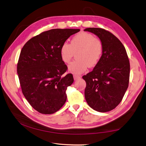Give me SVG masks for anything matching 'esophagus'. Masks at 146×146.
I'll return each instance as SVG.
<instances>
[{
    "instance_id": "obj_1",
    "label": "esophagus",
    "mask_w": 146,
    "mask_h": 146,
    "mask_svg": "<svg viewBox=\"0 0 146 146\" xmlns=\"http://www.w3.org/2000/svg\"><path fill=\"white\" fill-rule=\"evenodd\" d=\"M73 78H74V80H78L79 79H80V76H78V75L74 74L73 75Z\"/></svg>"
}]
</instances>
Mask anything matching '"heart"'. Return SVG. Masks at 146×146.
Listing matches in <instances>:
<instances>
[{
    "instance_id": "heart-1",
    "label": "heart",
    "mask_w": 146,
    "mask_h": 146,
    "mask_svg": "<svg viewBox=\"0 0 146 146\" xmlns=\"http://www.w3.org/2000/svg\"><path fill=\"white\" fill-rule=\"evenodd\" d=\"M102 41L92 34L81 32L74 36L70 43L64 42L60 48V55L62 61L69 63L74 54L76 59L68 66V70L75 74L85 72L88 66L94 67L98 64L103 53Z\"/></svg>"
}]
</instances>
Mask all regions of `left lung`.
I'll return each mask as SVG.
<instances>
[{"instance_id": "obj_1", "label": "left lung", "mask_w": 146, "mask_h": 146, "mask_svg": "<svg viewBox=\"0 0 146 146\" xmlns=\"http://www.w3.org/2000/svg\"><path fill=\"white\" fill-rule=\"evenodd\" d=\"M97 35L103 44V53L93 70L84 75L85 97L92 109L109 111L119 105L129 84L130 64L122 42L109 31L101 28L84 30Z\"/></svg>"}]
</instances>
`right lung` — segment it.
Returning <instances> with one entry per match:
<instances>
[{"label":"right lung","mask_w":146,"mask_h":146,"mask_svg":"<svg viewBox=\"0 0 146 146\" xmlns=\"http://www.w3.org/2000/svg\"><path fill=\"white\" fill-rule=\"evenodd\" d=\"M80 29H56L30 39L23 47L17 73L23 94L34 109L50 115L66 103L73 74L62 76L67 70L60 55L62 44Z\"/></svg>","instance_id":"right-lung-1"}]
</instances>
